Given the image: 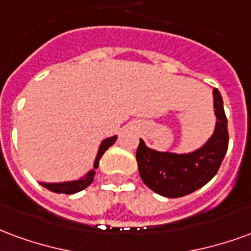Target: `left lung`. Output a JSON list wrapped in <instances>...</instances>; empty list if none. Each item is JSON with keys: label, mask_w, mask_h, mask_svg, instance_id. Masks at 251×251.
I'll use <instances>...</instances> for the list:
<instances>
[{"label": "left lung", "mask_w": 251, "mask_h": 251, "mask_svg": "<svg viewBox=\"0 0 251 251\" xmlns=\"http://www.w3.org/2000/svg\"><path fill=\"white\" fill-rule=\"evenodd\" d=\"M214 108L217 124L213 136L202 148L191 153L159 152L148 148L140 139L136 160L144 184L162 197L180 198L208 183L218 173L228 147L227 118L223 100L215 88Z\"/></svg>", "instance_id": "left-lung-1"}]
</instances>
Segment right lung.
Listing matches in <instances>:
<instances>
[{
    "mask_svg": "<svg viewBox=\"0 0 251 251\" xmlns=\"http://www.w3.org/2000/svg\"><path fill=\"white\" fill-rule=\"evenodd\" d=\"M116 142V136L112 138H108L103 140V143L99 148L98 156L95 160V168H98L99 160L103 156V153L107 151L108 148L111 147L113 143ZM93 176H95V170H92L91 173H88L83 179H78V180H73V182H64V183H41L44 187H47L48 190L53 191V193L57 194H75L81 191L84 188H87L89 184L93 182Z\"/></svg>",
    "mask_w": 251,
    "mask_h": 251,
    "instance_id": "obj_1",
    "label": "right lung"
}]
</instances>
